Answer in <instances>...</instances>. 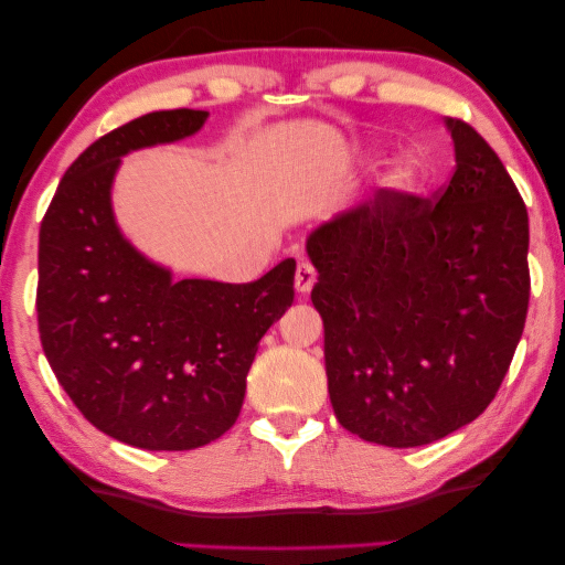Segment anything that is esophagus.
Segmentation results:
<instances>
[{
  "instance_id": "esophagus-1",
  "label": "esophagus",
  "mask_w": 565,
  "mask_h": 565,
  "mask_svg": "<svg viewBox=\"0 0 565 565\" xmlns=\"http://www.w3.org/2000/svg\"><path fill=\"white\" fill-rule=\"evenodd\" d=\"M316 277H318L316 265L308 260L298 263V270H295V288H298V292L308 295L312 290V285H316Z\"/></svg>"
}]
</instances>
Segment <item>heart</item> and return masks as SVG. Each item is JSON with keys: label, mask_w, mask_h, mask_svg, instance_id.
Segmentation results:
<instances>
[{"label": "heart", "mask_w": 565, "mask_h": 565, "mask_svg": "<svg viewBox=\"0 0 565 565\" xmlns=\"http://www.w3.org/2000/svg\"><path fill=\"white\" fill-rule=\"evenodd\" d=\"M415 182H418V162H413V160L397 162L391 170V174H387V184H391V188L397 192L413 190Z\"/></svg>", "instance_id": "obj_1"}]
</instances>
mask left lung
Segmentation results:
<instances>
[{
    "instance_id": "1",
    "label": "left lung",
    "mask_w": 565,
    "mask_h": 565,
    "mask_svg": "<svg viewBox=\"0 0 565 565\" xmlns=\"http://www.w3.org/2000/svg\"><path fill=\"white\" fill-rule=\"evenodd\" d=\"M448 127L456 170L436 195L383 188L308 239L332 411L387 448L476 420L529 316L525 202L473 127Z\"/></svg>"
}]
</instances>
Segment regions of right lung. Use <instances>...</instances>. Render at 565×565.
Returning <instances> with one entry per match:
<instances>
[{
	"mask_svg": "<svg viewBox=\"0 0 565 565\" xmlns=\"http://www.w3.org/2000/svg\"><path fill=\"white\" fill-rule=\"evenodd\" d=\"M207 113L168 109L113 129L74 160L40 227L36 326L77 411L145 450H192L233 428L260 338L295 298V260L260 280H178L119 235V157L198 132Z\"/></svg>",
	"mask_w": 565,
	"mask_h": 565,
	"instance_id": "obj_1",
	"label": "right lung"
}]
</instances>
